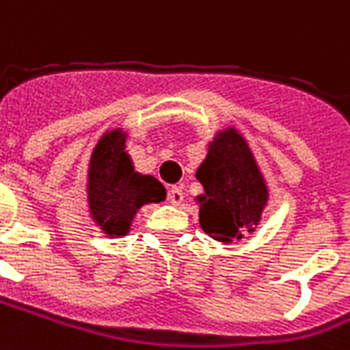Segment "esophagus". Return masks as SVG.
Here are the masks:
<instances>
[{
    "mask_svg": "<svg viewBox=\"0 0 350 350\" xmlns=\"http://www.w3.org/2000/svg\"><path fill=\"white\" fill-rule=\"evenodd\" d=\"M182 200H183L182 187H178V185H174V187H170V189H168V202H170V204H174V206H178V204H180Z\"/></svg>",
    "mask_w": 350,
    "mask_h": 350,
    "instance_id": "1",
    "label": "esophagus"
}]
</instances>
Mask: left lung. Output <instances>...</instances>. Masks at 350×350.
<instances>
[{"instance_id": "8db88e82", "label": "left lung", "mask_w": 350, "mask_h": 350, "mask_svg": "<svg viewBox=\"0 0 350 350\" xmlns=\"http://www.w3.org/2000/svg\"><path fill=\"white\" fill-rule=\"evenodd\" d=\"M195 176L204 187V195L197 197L204 233L219 243H233L256 231L269 193L241 134L231 126L217 133Z\"/></svg>"}]
</instances>
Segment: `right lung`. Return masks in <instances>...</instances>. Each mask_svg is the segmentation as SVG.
<instances>
[{"label": "right lung", "instance_id": "right-lung-1", "mask_svg": "<svg viewBox=\"0 0 350 350\" xmlns=\"http://www.w3.org/2000/svg\"><path fill=\"white\" fill-rule=\"evenodd\" d=\"M123 131L106 133L90 155L87 197L96 226L109 237L129 233L136 212L150 202H161L167 189L153 176L136 172L124 151Z\"/></svg>", "mask_w": 350, "mask_h": 350}]
</instances>
